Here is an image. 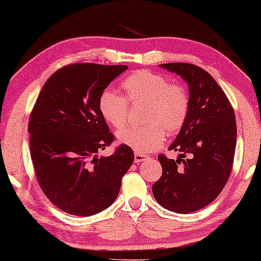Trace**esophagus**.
Here are the masks:
<instances>
[{"instance_id":"34e87169","label":"esophagus","mask_w":261,"mask_h":261,"mask_svg":"<svg viewBox=\"0 0 261 261\" xmlns=\"http://www.w3.org/2000/svg\"><path fill=\"white\" fill-rule=\"evenodd\" d=\"M146 159H147V155L141 154V153H135V154H134V162L135 163H141Z\"/></svg>"}]
</instances>
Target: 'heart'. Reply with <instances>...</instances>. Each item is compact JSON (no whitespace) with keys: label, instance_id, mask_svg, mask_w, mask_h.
Here are the masks:
<instances>
[{"label":"heart","instance_id":"b5f03b06","mask_svg":"<svg viewBox=\"0 0 261 261\" xmlns=\"http://www.w3.org/2000/svg\"><path fill=\"white\" fill-rule=\"evenodd\" d=\"M124 96L113 90L99 95L98 110L103 119L116 129L126 126L129 103L145 105L142 121L146 124L128 127L117 133L121 144L138 153L159 148L167 134H176L187 122L190 113V95L181 84L148 70L134 72L122 81Z\"/></svg>","mask_w":261,"mask_h":261}]
</instances>
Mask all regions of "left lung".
Instances as JSON below:
<instances>
[{"label":"left lung","instance_id":"1","mask_svg":"<svg viewBox=\"0 0 261 261\" xmlns=\"http://www.w3.org/2000/svg\"><path fill=\"white\" fill-rule=\"evenodd\" d=\"M160 66L188 82L190 113L169 148L180 152L179 158L158 155L163 173L153 184V196L171 212H197L221 194L230 176L237 146L235 113L224 91L202 67L189 63Z\"/></svg>","mask_w":261,"mask_h":261}]
</instances>
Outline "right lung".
<instances>
[{
    "mask_svg": "<svg viewBox=\"0 0 261 261\" xmlns=\"http://www.w3.org/2000/svg\"><path fill=\"white\" fill-rule=\"evenodd\" d=\"M127 69L69 64L46 81L32 109L35 177L46 197L71 215L91 216L112 205L133 164L134 153L123 144L112 155H97L115 139L98 110L99 95Z\"/></svg>",
    "mask_w": 261,
    "mask_h": 261,
    "instance_id": "1",
    "label": "right lung"
}]
</instances>
